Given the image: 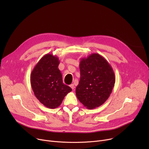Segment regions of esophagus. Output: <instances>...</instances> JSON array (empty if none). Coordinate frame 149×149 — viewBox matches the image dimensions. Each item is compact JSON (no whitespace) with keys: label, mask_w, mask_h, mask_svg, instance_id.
<instances>
[{"label":"esophagus","mask_w":149,"mask_h":149,"mask_svg":"<svg viewBox=\"0 0 149 149\" xmlns=\"http://www.w3.org/2000/svg\"><path fill=\"white\" fill-rule=\"evenodd\" d=\"M70 87L72 88V90H74V89H75V86H74V84H70Z\"/></svg>","instance_id":"obj_1"}]
</instances>
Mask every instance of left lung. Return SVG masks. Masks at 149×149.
Masks as SVG:
<instances>
[{
	"mask_svg": "<svg viewBox=\"0 0 149 149\" xmlns=\"http://www.w3.org/2000/svg\"><path fill=\"white\" fill-rule=\"evenodd\" d=\"M80 80L75 93L85 107L95 109L105 103L115 83L113 70L101 55L92 54L80 62Z\"/></svg>",
	"mask_w": 149,
	"mask_h": 149,
	"instance_id": "left-lung-1",
	"label": "left lung"
}]
</instances>
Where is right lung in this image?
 Wrapping results in <instances>:
<instances>
[{
	"instance_id": "obj_1",
	"label": "right lung",
	"mask_w": 149,
	"mask_h": 149,
	"mask_svg": "<svg viewBox=\"0 0 149 149\" xmlns=\"http://www.w3.org/2000/svg\"><path fill=\"white\" fill-rule=\"evenodd\" d=\"M59 63L57 56L47 54L38 61L31 74V85L35 96L49 109L58 107L72 91L63 83L62 75L58 68Z\"/></svg>"
}]
</instances>
